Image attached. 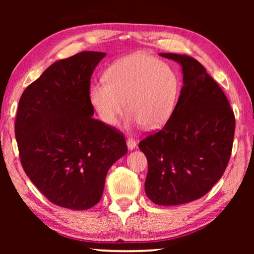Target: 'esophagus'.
Segmentation results:
<instances>
[{
    "label": "esophagus",
    "mask_w": 254,
    "mask_h": 254,
    "mask_svg": "<svg viewBox=\"0 0 254 254\" xmlns=\"http://www.w3.org/2000/svg\"><path fill=\"white\" fill-rule=\"evenodd\" d=\"M127 145L128 149L132 150V149H134V148L136 147V141L134 138H132V137H128L127 139Z\"/></svg>",
    "instance_id": "obj_1"
}]
</instances>
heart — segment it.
<instances>
[{"label": "heart", "instance_id": "obj_1", "mask_svg": "<svg viewBox=\"0 0 254 254\" xmlns=\"http://www.w3.org/2000/svg\"><path fill=\"white\" fill-rule=\"evenodd\" d=\"M105 82L89 88V101L108 126H115L127 107L131 123L146 128L161 127L175 109L180 88L175 69L144 52L113 62Z\"/></svg>", "mask_w": 254, "mask_h": 254}]
</instances>
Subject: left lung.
<instances>
[{
    "label": "left lung",
    "mask_w": 254,
    "mask_h": 254,
    "mask_svg": "<svg viewBox=\"0 0 254 254\" xmlns=\"http://www.w3.org/2000/svg\"><path fill=\"white\" fill-rule=\"evenodd\" d=\"M182 67L179 99L164 127L138 144L146 156L145 192L157 205H180L205 195L222 178L233 149L236 120L227 97L201 63L159 53Z\"/></svg>",
    "instance_id": "1"
}]
</instances>
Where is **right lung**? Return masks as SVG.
<instances>
[{"label": "right lung", "mask_w": 254, "mask_h": 254, "mask_svg": "<svg viewBox=\"0 0 254 254\" xmlns=\"http://www.w3.org/2000/svg\"><path fill=\"white\" fill-rule=\"evenodd\" d=\"M105 56L83 51L55 62L19 99L15 136L21 166L58 206H95L108 170L127 152L120 131L93 118L90 77Z\"/></svg>", "instance_id": "add662e5"}]
</instances>
